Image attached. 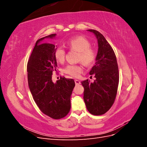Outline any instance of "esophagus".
<instances>
[{
  "instance_id": "1",
  "label": "esophagus",
  "mask_w": 147,
  "mask_h": 147,
  "mask_svg": "<svg viewBox=\"0 0 147 147\" xmlns=\"http://www.w3.org/2000/svg\"><path fill=\"white\" fill-rule=\"evenodd\" d=\"M75 84H80L81 83H80V81H79L78 80H75Z\"/></svg>"
}]
</instances>
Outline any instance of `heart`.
Instances as JSON below:
<instances>
[{"label":"heart","mask_w":147,"mask_h":147,"mask_svg":"<svg viewBox=\"0 0 147 147\" xmlns=\"http://www.w3.org/2000/svg\"><path fill=\"white\" fill-rule=\"evenodd\" d=\"M67 44L72 50L79 53L78 59L86 66L91 65L94 63L97 53L94 48L91 47V43L87 38L83 36H76L69 39ZM65 50L62 46L57 47L55 50L54 55L57 62L63 63L65 61ZM64 72L73 77H78L83 72V68L78 64H69L65 67Z\"/></svg>","instance_id":"obj_1"}]
</instances>
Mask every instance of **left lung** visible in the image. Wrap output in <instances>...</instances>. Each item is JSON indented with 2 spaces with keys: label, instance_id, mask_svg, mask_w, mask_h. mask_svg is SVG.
Here are the masks:
<instances>
[{
  "label": "left lung",
  "instance_id": "obj_1",
  "mask_svg": "<svg viewBox=\"0 0 147 147\" xmlns=\"http://www.w3.org/2000/svg\"><path fill=\"white\" fill-rule=\"evenodd\" d=\"M92 32L98 43L95 65L90 72L96 80L82 82L84 88L83 99L89 112L94 115L105 113L112 107L117 94L119 83V72L117 57L113 48L104 35L94 29Z\"/></svg>",
  "mask_w": 147,
  "mask_h": 147
}]
</instances>
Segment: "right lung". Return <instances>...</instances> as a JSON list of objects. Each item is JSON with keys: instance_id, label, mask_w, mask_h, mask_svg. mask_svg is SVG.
<instances>
[{"instance_id": "add662e5", "label": "right lung", "mask_w": 147, "mask_h": 147, "mask_svg": "<svg viewBox=\"0 0 147 147\" xmlns=\"http://www.w3.org/2000/svg\"><path fill=\"white\" fill-rule=\"evenodd\" d=\"M56 35L53 34L37 41L28 61L27 72L29 90L37 105L44 114L58 119L69 112L75 84L73 79L65 77H61L55 83L52 81L53 73L57 67L55 45L42 41Z\"/></svg>"}]
</instances>
